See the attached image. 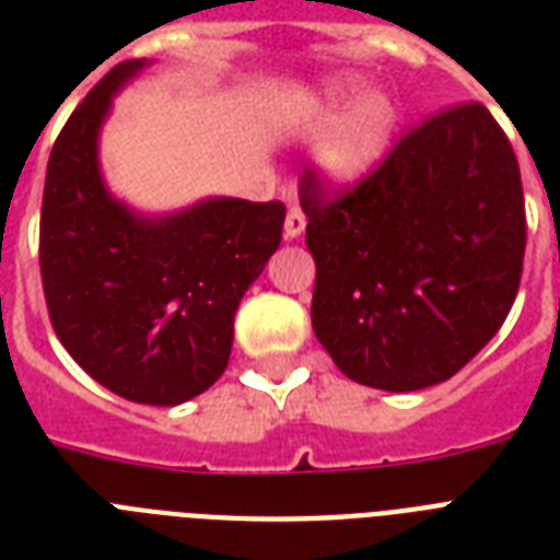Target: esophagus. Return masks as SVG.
Wrapping results in <instances>:
<instances>
[{
	"label": "esophagus",
	"mask_w": 560,
	"mask_h": 560,
	"mask_svg": "<svg viewBox=\"0 0 560 560\" xmlns=\"http://www.w3.org/2000/svg\"><path fill=\"white\" fill-rule=\"evenodd\" d=\"M305 226H307L305 211L299 209V206H290L288 220H284V237H288V241H296V237L305 232Z\"/></svg>",
	"instance_id": "34e87169"
}]
</instances>
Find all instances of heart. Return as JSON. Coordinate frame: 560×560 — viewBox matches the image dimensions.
Instances as JSON below:
<instances>
[{"mask_svg": "<svg viewBox=\"0 0 560 560\" xmlns=\"http://www.w3.org/2000/svg\"><path fill=\"white\" fill-rule=\"evenodd\" d=\"M363 86L351 74L328 81L305 121L307 133L323 136L316 168L328 186H358L389 153L398 107L386 92Z\"/></svg>", "mask_w": 560, "mask_h": 560, "instance_id": "b5f03b06", "label": "heart"}]
</instances>
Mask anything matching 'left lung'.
I'll list each match as a JSON object with an SVG mask.
<instances>
[{
    "label": "left lung",
    "instance_id": "1",
    "mask_svg": "<svg viewBox=\"0 0 560 560\" xmlns=\"http://www.w3.org/2000/svg\"><path fill=\"white\" fill-rule=\"evenodd\" d=\"M299 200L316 261L311 323L346 377L416 392L459 372L512 311L526 249L517 156L482 104L409 130L381 168Z\"/></svg>",
    "mask_w": 560,
    "mask_h": 560
}]
</instances>
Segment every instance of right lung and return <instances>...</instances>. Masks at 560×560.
I'll return each mask as SVG.
<instances>
[{
	"label": "right lung",
	"instance_id": "1",
	"mask_svg": "<svg viewBox=\"0 0 560 560\" xmlns=\"http://www.w3.org/2000/svg\"><path fill=\"white\" fill-rule=\"evenodd\" d=\"M148 60L109 69L57 136L39 214V272L55 334L121 398L177 407L218 381L235 311L281 244L284 202L206 197L139 214L113 197L98 136L113 95Z\"/></svg>",
	"mask_w": 560,
	"mask_h": 560
}]
</instances>
